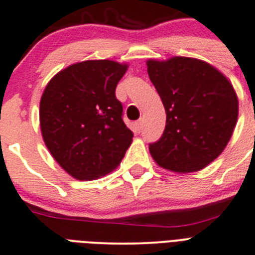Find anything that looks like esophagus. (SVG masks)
<instances>
[{
	"mask_svg": "<svg viewBox=\"0 0 255 255\" xmlns=\"http://www.w3.org/2000/svg\"><path fill=\"white\" fill-rule=\"evenodd\" d=\"M134 126H135V130L139 133L140 130H142V128H143V120H142V118H140V120H138L137 122L134 123Z\"/></svg>",
	"mask_w": 255,
	"mask_h": 255,
	"instance_id": "esophagus-1",
	"label": "esophagus"
}]
</instances>
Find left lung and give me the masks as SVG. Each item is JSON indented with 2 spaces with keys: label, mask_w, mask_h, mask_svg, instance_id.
Here are the masks:
<instances>
[{
  "label": "left lung",
  "mask_w": 255,
  "mask_h": 255,
  "mask_svg": "<svg viewBox=\"0 0 255 255\" xmlns=\"http://www.w3.org/2000/svg\"><path fill=\"white\" fill-rule=\"evenodd\" d=\"M147 66L167 115L162 137L149 144L153 159L177 173L203 169L223 152L236 127L233 86L201 59H149Z\"/></svg>",
  "instance_id": "8db88e82"
}]
</instances>
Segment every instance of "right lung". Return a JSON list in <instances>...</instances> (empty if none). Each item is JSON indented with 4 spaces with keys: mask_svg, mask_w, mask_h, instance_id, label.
<instances>
[{
    "mask_svg": "<svg viewBox=\"0 0 255 255\" xmlns=\"http://www.w3.org/2000/svg\"><path fill=\"white\" fill-rule=\"evenodd\" d=\"M127 65L85 61L57 73L39 103L42 137L68 174L91 180L115 169L132 143L116 87Z\"/></svg>",
    "mask_w": 255,
    "mask_h": 255,
    "instance_id": "1",
    "label": "right lung"
}]
</instances>
